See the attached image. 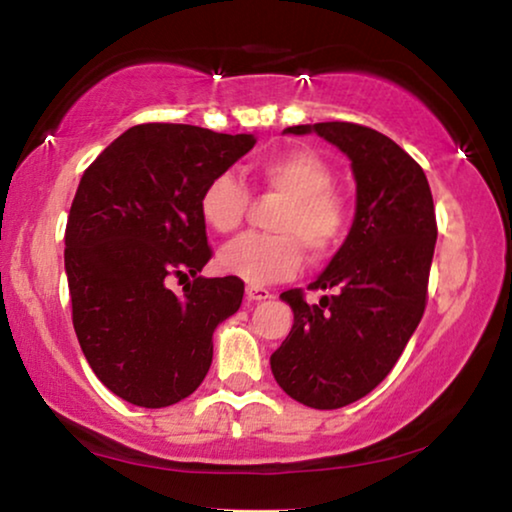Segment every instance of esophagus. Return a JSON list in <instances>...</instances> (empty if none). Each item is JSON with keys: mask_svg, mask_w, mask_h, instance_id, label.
Segmentation results:
<instances>
[{"mask_svg": "<svg viewBox=\"0 0 512 512\" xmlns=\"http://www.w3.org/2000/svg\"><path fill=\"white\" fill-rule=\"evenodd\" d=\"M245 297H248V302H264V299H271L274 295L267 288H262V285H248Z\"/></svg>", "mask_w": 512, "mask_h": 512, "instance_id": "obj_1", "label": "esophagus"}]
</instances>
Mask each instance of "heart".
<instances>
[{"label":"heart","mask_w":512,"mask_h":512,"mask_svg":"<svg viewBox=\"0 0 512 512\" xmlns=\"http://www.w3.org/2000/svg\"><path fill=\"white\" fill-rule=\"evenodd\" d=\"M262 192L278 196L269 229L274 234H245L224 245L217 264L224 274L262 285L297 274L304 250L313 260H327L349 236L351 208L337 194L330 163L309 149H292L257 166ZM250 208L248 187L231 173H220L203 187L199 213L217 234L241 227Z\"/></svg>","instance_id":"b5f03b06"}]
</instances>
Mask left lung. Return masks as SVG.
I'll use <instances>...</instances> for the list:
<instances>
[{
  "instance_id": "left-lung-1",
  "label": "left lung",
  "mask_w": 512,
  "mask_h": 512,
  "mask_svg": "<svg viewBox=\"0 0 512 512\" xmlns=\"http://www.w3.org/2000/svg\"><path fill=\"white\" fill-rule=\"evenodd\" d=\"M316 133L351 159L356 220L330 267L309 285V304L285 290L295 325L271 356L290 398L313 410H339L377 388L398 363L428 302L438 222L424 168L384 133L351 121L290 126Z\"/></svg>"
}]
</instances>
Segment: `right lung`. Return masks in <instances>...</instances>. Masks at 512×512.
<instances>
[{"mask_svg":"<svg viewBox=\"0 0 512 512\" xmlns=\"http://www.w3.org/2000/svg\"><path fill=\"white\" fill-rule=\"evenodd\" d=\"M252 145L245 133L140 124L81 175L65 227L72 323L95 377L126 403L175 405L210 370L243 281L199 276L213 257L199 199ZM173 277L188 281L180 296Z\"/></svg>","mask_w":512,"mask_h":512,"instance_id":"right-lung-1","label":"right lung"}]
</instances>
